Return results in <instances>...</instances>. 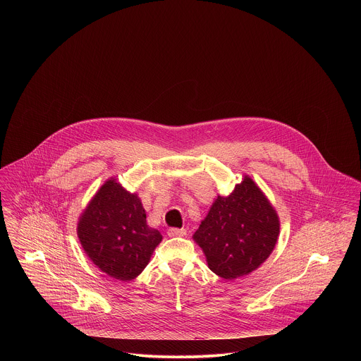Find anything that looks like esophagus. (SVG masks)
Here are the masks:
<instances>
[{"label":"esophagus","instance_id":"34e87169","mask_svg":"<svg viewBox=\"0 0 361 361\" xmlns=\"http://www.w3.org/2000/svg\"><path fill=\"white\" fill-rule=\"evenodd\" d=\"M185 235H186V229L185 228H182V229H179V228H169L168 229V236H171V238L185 236Z\"/></svg>","mask_w":361,"mask_h":361}]
</instances>
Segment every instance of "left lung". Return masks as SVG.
<instances>
[{"label": "left lung", "mask_w": 361, "mask_h": 361, "mask_svg": "<svg viewBox=\"0 0 361 361\" xmlns=\"http://www.w3.org/2000/svg\"><path fill=\"white\" fill-rule=\"evenodd\" d=\"M278 235L275 208L245 176L229 196L216 197L193 239L203 249L208 268L232 281L257 269L272 253Z\"/></svg>", "instance_id": "8db88e82"}]
</instances>
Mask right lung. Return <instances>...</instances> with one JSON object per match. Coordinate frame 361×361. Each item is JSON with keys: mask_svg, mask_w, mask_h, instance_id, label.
I'll list each match as a JSON object with an SVG mask.
<instances>
[{"mask_svg": "<svg viewBox=\"0 0 361 361\" xmlns=\"http://www.w3.org/2000/svg\"><path fill=\"white\" fill-rule=\"evenodd\" d=\"M80 245L103 272L119 281H132L149 264L161 233L147 225L146 211L136 193L108 179L78 222Z\"/></svg>", "mask_w": 361, "mask_h": 361, "instance_id": "add662e5", "label": "right lung"}]
</instances>
